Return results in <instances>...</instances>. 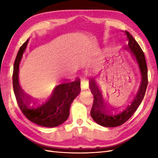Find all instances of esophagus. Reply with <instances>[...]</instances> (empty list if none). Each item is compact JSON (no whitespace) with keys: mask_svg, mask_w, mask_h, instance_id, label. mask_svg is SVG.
Listing matches in <instances>:
<instances>
[{"mask_svg":"<svg viewBox=\"0 0 158 158\" xmlns=\"http://www.w3.org/2000/svg\"><path fill=\"white\" fill-rule=\"evenodd\" d=\"M81 85L83 90H87L89 89V83H88L87 80L84 78H82L81 80Z\"/></svg>","mask_w":158,"mask_h":158,"instance_id":"obj_1","label":"esophagus"}]
</instances>
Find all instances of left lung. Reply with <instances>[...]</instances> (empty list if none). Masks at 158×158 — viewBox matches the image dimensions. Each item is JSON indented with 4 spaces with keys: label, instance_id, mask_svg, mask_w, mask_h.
<instances>
[{
    "label": "left lung",
    "instance_id": "obj_1",
    "mask_svg": "<svg viewBox=\"0 0 158 158\" xmlns=\"http://www.w3.org/2000/svg\"><path fill=\"white\" fill-rule=\"evenodd\" d=\"M125 33L128 40L126 50H130L132 57L137 60L141 73V84L137 95L129 105L121 110L114 111L113 109L111 110L106 108L101 93L99 91L98 88L96 86L95 79H93L90 81V90L94 95V101L90 111V115L98 124L106 127L120 126L132 116L142 102L148 85V68L144 53L132 35L126 31Z\"/></svg>",
    "mask_w": 158,
    "mask_h": 158
}]
</instances>
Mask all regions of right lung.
<instances>
[{
  "label": "right lung",
  "instance_id": "obj_1",
  "mask_svg": "<svg viewBox=\"0 0 158 158\" xmlns=\"http://www.w3.org/2000/svg\"><path fill=\"white\" fill-rule=\"evenodd\" d=\"M28 40V39L19 50L13 69V89L18 105L25 116L34 123L47 127L58 126L68 118L71 104L81 91L79 79L57 85L43 101L31 100L23 93L19 82V64Z\"/></svg>",
  "mask_w": 158,
  "mask_h": 158
}]
</instances>
